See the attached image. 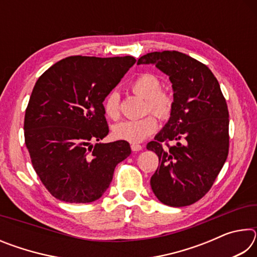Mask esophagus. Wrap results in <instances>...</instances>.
I'll return each mask as SVG.
<instances>
[{
	"instance_id": "34e87169",
	"label": "esophagus",
	"mask_w": 257,
	"mask_h": 257,
	"mask_svg": "<svg viewBox=\"0 0 257 257\" xmlns=\"http://www.w3.org/2000/svg\"><path fill=\"white\" fill-rule=\"evenodd\" d=\"M132 150L134 151V152H139V151H142L143 150V146L142 145H139V144H132Z\"/></svg>"
}]
</instances>
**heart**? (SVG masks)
Masks as SVG:
<instances>
[{"mask_svg": "<svg viewBox=\"0 0 257 257\" xmlns=\"http://www.w3.org/2000/svg\"><path fill=\"white\" fill-rule=\"evenodd\" d=\"M134 94L146 99V111L154 113L160 119H168L173 107L170 93L161 89V80L153 73H141L129 86ZM103 111L106 118L116 120L120 116L119 95L112 92L103 101ZM158 120L153 114L139 120L122 121L113 127V136L119 141L136 144L145 141L158 130Z\"/></svg>", "mask_w": 257, "mask_h": 257, "instance_id": "heart-1", "label": "heart"}]
</instances>
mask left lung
Wrapping results in <instances>:
<instances>
[{
	"mask_svg": "<svg viewBox=\"0 0 257 257\" xmlns=\"http://www.w3.org/2000/svg\"><path fill=\"white\" fill-rule=\"evenodd\" d=\"M149 63L167 73L175 92L170 119L147 144L159 156L152 190L165 205H191L211 189L228 158L227 102L210 69L189 55L152 52L137 61ZM172 140L178 142L173 147Z\"/></svg>",
	"mask_w": 257,
	"mask_h": 257,
	"instance_id": "left-lung-1",
	"label": "left lung"
}]
</instances>
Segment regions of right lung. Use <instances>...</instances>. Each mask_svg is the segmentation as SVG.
Segmentation results:
<instances>
[{
    "label": "right lung",
    "mask_w": 257,
    "mask_h": 257,
    "mask_svg": "<svg viewBox=\"0 0 257 257\" xmlns=\"http://www.w3.org/2000/svg\"><path fill=\"white\" fill-rule=\"evenodd\" d=\"M134 56H68L38 78L25 113V143L49 193L68 203H90L110 186L129 143H96L108 134L106 95L134 66Z\"/></svg>",
    "instance_id": "obj_1"
}]
</instances>
